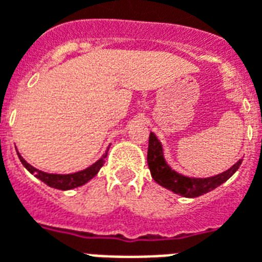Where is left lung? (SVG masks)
<instances>
[{"instance_id":"8db88e82","label":"left lung","mask_w":262,"mask_h":262,"mask_svg":"<svg viewBox=\"0 0 262 262\" xmlns=\"http://www.w3.org/2000/svg\"><path fill=\"white\" fill-rule=\"evenodd\" d=\"M147 162L150 168L151 176L157 183L169 189L176 194L183 195V197H199L208 191L214 190L218 186L229 179L236 170L239 169L242 160L236 162L230 169L224 173L212 176V178H186L179 175L178 172L172 169L164 160L162 156V147L154 133H150L148 137V151H147Z\"/></svg>"}]
</instances>
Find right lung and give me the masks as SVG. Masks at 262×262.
I'll return each mask as SVG.
<instances>
[{
	"instance_id": "1",
	"label": "right lung",
	"mask_w": 262,
	"mask_h": 262,
	"mask_svg": "<svg viewBox=\"0 0 262 262\" xmlns=\"http://www.w3.org/2000/svg\"><path fill=\"white\" fill-rule=\"evenodd\" d=\"M108 152V151H106ZM106 152L105 156H102L101 160H98L96 164H93L92 166H89L84 170H80V172H76V173H71V175H54V173H46V172H41V170L36 169L34 166H32L30 164H28L26 161L23 160L20 154L19 156V160L23 164V166L32 172L34 175L37 176L38 179L42 180L46 185L51 186V187H55V189H59V190H69V189H75L77 186H82L84 183H87L89 180L93 179L94 176L97 175V172L100 170L104 162H105L106 158Z\"/></svg>"
}]
</instances>
